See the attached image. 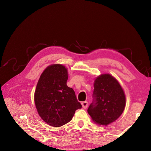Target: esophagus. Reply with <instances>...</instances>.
<instances>
[{
  "label": "esophagus",
  "mask_w": 151,
  "mask_h": 151,
  "mask_svg": "<svg viewBox=\"0 0 151 151\" xmlns=\"http://www.w3.org/2000/svg\"><path fill=\"white\" fill-rule=\"evenodd\" d=\"M81 105H82L83 108H84V109H86L87 107H88V103L87 102V101H83V102L81 103Z\"/></svg>",
  "instance_id": "esophagus-1"
}]
</instances>
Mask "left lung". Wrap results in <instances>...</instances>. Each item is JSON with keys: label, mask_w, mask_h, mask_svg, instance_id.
<instances>
[{"label": "left lung", "mask_w": 151, "mask_h": 151, "mask_svg": "<svg viewBox=\"0 0 151 151\" xmlns=\"http://www.w3.org/2000/svg\"><path fill=\"white\" fill-rule=\"evenodd\" d=\"M94 101L88 112L93 122L108 125L116 121L125 109L126 99L121 85L109 73L95 78Z\"/></svg>", "instance_id": "8db88e82"}]
</instances>
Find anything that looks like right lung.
<instances>
[{"mask_svg":"<svg viewBox=\"0 0 151 151\" xmlns=\"http://www.w3.org/2000/svg\"><path fill=\"white\" fill-rule=\"evenodd\" d=\"M68 77L65 66L51 64L43 71L35 91L34 102L39 116L54 127L70 122L75 111L82 106L73 89L67 85Z\"/></svg>","mask_w":151,"mask_h":151,"instance_id":"1","label":"right lung"}]
</instances>
